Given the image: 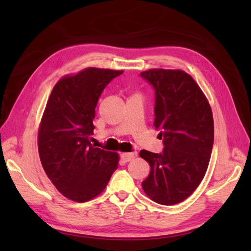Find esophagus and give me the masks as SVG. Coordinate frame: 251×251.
I'll return each mask as SVG.
<instances>
[{
  "instance_id": "esophagus-1",
  "label": "esophagus",
  "mask_w": 251,
  "mask_h": 251,
  "mask_svg": "<svg viewBox=\"0 0 251 251\" xmlns=\"http://www.w3.org/2000/svg\"><path fill=\"white\" fill-rule=\"evenodd\" d=\"M136 155H137V153L136 152H131V153H123L122 154V159L124 162H130V161H132V159H134L135 157H136Z\"/></svg>"
}]
</instances>
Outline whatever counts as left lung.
<instances>
[{
    "mask_svg": "<svg viewBox=\"0 0 251 251\" xmlns=\"http://www.w3.org/2000/svg\"><path fill=\"white\" fill-rule=\"evenodd\" d=\"M140 75L155 90L153 125L164 139L163 153L141 150L150 164L142 189L161 205H175L193 193L207 172L214 146L210 104L194 78L182 70L150 69Z\"/></svg>",
    "mask_w": 251,
    "mask_h": 251,
    "instance_id": "left-lung-1",
    "label": "left lung"
}]
</instances>
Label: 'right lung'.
<instances>
[{
  "mask_svg": "<svg viewBox=\"0 0 251 251\" xmlns=\"http://www.w3.org/2000/svg\"><path fill=\"white\" fill-rule=\"evenodd\" d=\"M122 70L86 68L56 83L40 123L37 147L47 177L67 199L84 202L102 192L117 166L115 152L95 148V109Z\"/></svg>",
  "mask_w": 251,
  "mask_h": 251,
  "instance_id": "obj_1",
  "label": "right lung"
}]
</instances>
